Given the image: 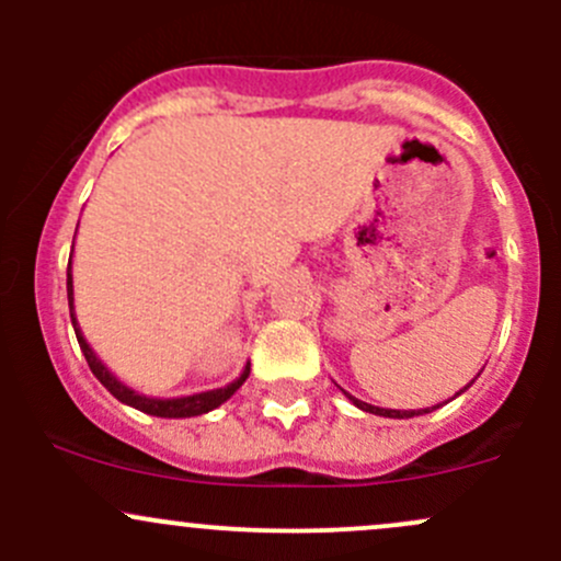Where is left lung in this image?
<instances>
[{
	"label": "left lung",
	"mask_w": 561,
	"mask_h": 561,
	"mask_svg": "<svg viewBox=\"0 0 561 561\" xmlns=\"http://www.w3.org/2000/svg\"><path fill=\"white\" fill-rule=\"evenodd\" d=\"M350 399H353V396H350ZM353 404L360 407V410H366V412H375V415H382V417H412V415H423V412H428V410H417V412L415 410H382V407H371V404H366V401H358V399H353Z\"/></svg>",
	"instance_id": "1"
}]
</instances>
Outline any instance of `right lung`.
I'll return each mask as SVG.
<instances>
[{
    "label": "right lung",
    "mask_w": 561,
    "mask_h": 561,
    "mask_svg": "<svg viewBox=\"0 0 561 561\" xmlns=\"http://www.w3.org/2000/svg\"><path fill=\"white\" fill-rule=\"evenodd\" d=\"M67 301H70V317H72V328H76V336H78V344H81V353L87 355V364L89 369H92V375L98 377L103 386L111 390L113 396H116L118 401H124V404L135 407V410L146 412V415H157V417H192V415H203V412H211L214 407H219L222 401H228L230 396L236 393L241 386H244V380L249 377V366L244 369V375L239 377L236 382H230L228 388H217V390H206V393H195V396H184V399H146V396L135 393V390H129L127 386H122V382L116 380V377L111 375V371L105 369L103 360L98 358V355L92 353V347L87 344V339H83L81 328H78L76 322V314H72V274H70V265H67Z\"/></svg>",
    "instance_id": "add662e5"
}]
</instances>
